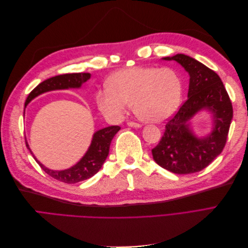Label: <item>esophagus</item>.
<instances>
[{
  "label": "esophagus",
  "instance_id": "obj_1",
  "mask_svg": "<svg viewBox=\"0 0 248 248\" xmlns=\"http://www.w3.org/2000/svg\"><path fill=\"white\" fill-rule=\"evenodd\" d=\"M127 125H128L129 127H133V128H140L141 127L140 124L136 123V122H127Z\"/></svg>",
  "mask_w": 248,
  "mask_h": 248
}]
</instances>
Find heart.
<instances>
[{"label": "heart", "instance_id": "heart-1", "mask_svg": "<svg viewBox=\"0 0 248 248\" xmlns=\"http://www.w3.org/2000/svg\"><path fill=\"white\" fill-rule=\"evenodd\" d=\"M181 95L182 82L174 69L138 66L112 74L96 101L108 118L122 119L132 106L142 121L160 123L176 111Z\"/></svg>", "mask_w": 248, "mask_h": 248}]
</instances>
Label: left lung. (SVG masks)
Wrapping results in <instances>:
<instances>
[{"label":"left lung","mask_w":248,"mask_h":248,"mask_svg":"<svg viewBox=\"0 0 248 248\" xmlns=\"http://www.w3.org/2000/svg\"><path fill=\"white\" fill-rule=\"evenodd\" d=\"M176 61L189 76L187 100L166 125V131L152 155L161 168L175 174H192L208 167L226 146L232 108L218 74L183 54L162 58ZM202 111L210 115L212 130L199 137L192 129L193 119Z\"/></svg>","instance_id":"left-lung-1"}]
</instances>
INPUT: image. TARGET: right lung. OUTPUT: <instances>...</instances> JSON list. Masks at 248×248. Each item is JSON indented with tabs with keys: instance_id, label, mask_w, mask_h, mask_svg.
Segmentation results:
<instances>
[{
	"instance_id": "right-lung-1",
	"label": "right lung",
	"mask_w": 248,
	"mask_h": 248,
	"mask_svg": "<svg viewBox=\"0 0 248 248\" xmlns=\"http://www.w3.org/2000/svg\"><path fill=\"white\" fill-rule=\"evenodd\" d=\"M90 78H91V74L90 73H68L62 74V76H57L44 80L29 94L25 103V108L34 98H36V97H38L41 94L50 91H57V90L80 89L82 84H85V82ZM120 129H121V127L119 126H108L106 127V128L95 131L93 134L91 144H90L85 155L82 156L79 161H78L74 166L66 170H55L43 166L31 151L27 140L26 145L30 150V152L33 155L34 159L46 174H48L50 177L56 180H59V181L72 184L90 179L102 168L103 163L106 161L109 152L111 140L114 139L116 133Z\"/></svg>"
}]
</instances>
